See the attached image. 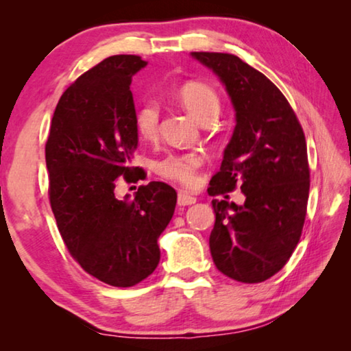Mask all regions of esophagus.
Instances as JSON below:
<instances>
[{
  "mask_svg": "<svg viewBox=\"0 0 351 351\" xmlns=\"http://www.w3.org/2000/svg\"><path fill=\"white\" fill-rule=\"evenodd\" d=\"M197 203V198L192 197V195H187L186 192L178 193V206H190Z\"/></svg>",
  "mask_w": 351,
  "mask_h": 351,
  "instance_id": "34e87169",
  "label": "esophagus"
}]
</instances>
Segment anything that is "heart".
Wrapping results in <instances>:
<instances>
[{
	"instance_id": "obj_1",
	"label": "heart",
	"mask_w": 351,
	"mask_h": 351,
	"mask_svg": "<svg viewBox=\"0 0 351 351\" xmlns=\"http://www.w3.org/2000/svg\"><path fill=\"white\" fill-rule=\"evenodd\" d=\"M178 100L193 119L201 123H212L215 121L221 100L210 85L203 82H187L178 91ZM161 111L154 100H145L136 110V130L142 139H154L159 132ZM203 164L198 153H171L156 162V171L165 180L190 186L197 181V170Z\"/></svg>"
}]
</instances>
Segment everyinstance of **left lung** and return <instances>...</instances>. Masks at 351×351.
<instances>
[{"instance_id": "obj_1", "label": "left lung", "mask_w": 351, "mask_h": 351, "mask_svg": "<svg viewBox=\"0 0 351 351\" xmlns=\"http://www.w3.org/2000/svg\"><path fill=\"white\" fill-rule=\"evenodd\" d=\"M192 57L218 75L235 110L232 138L207 192L215 197L240 186L246 197L241 206L212 199L213 263L237 282H265L287 265L304 229L310 192L304 130L280 90L241 58Z\"/></svg>"}]
</instances>
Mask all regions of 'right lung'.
<instances>
[{
	"instance_id": "1",
	"label": "right lung",
	"mask_w": 351,
	"mask_h": 351,
	"mask_svg": "<svg viewBox=\"0 0 351 351\" xmlns=\"http://www.w3.org/2000/svg\"><path fill=\"white\" fill-rule=\"evenodd\" d=\"M147 62L112 56L82 74L57 104L46 142L49 201L69 254L88 274L128 288L161 258L159 235L176 206L169 184L141 186L117 199V180L138 181L130 165L138 148L132 77Z\"/></svg>"
}]
</instances>
